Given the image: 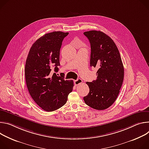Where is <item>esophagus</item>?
Instances as JSON below:
<instances>
[{
    "label": "esophagus",
    "instance_id": "obj_1",
    "mask_svg": "<svg viewBox=\"0 0 149 149\" xmlns=\"http://www.w3.org/2000/svg\"><path fill=\"white\" fill-rule=\"evenodd\" d=\"M82 82H83V81H82V80L81 79H77V80H75L74 81V84L75 85H79L81 84H82Z\"/></svg>",
    "mask_w": 149,
    "mask_h": 149
}]
</instances>
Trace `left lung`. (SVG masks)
Wrapping results in <instances>:
<instances>
[{"mask_svg":"<svg viewBox=\"0 0 149 149\" xmlns=\"http://www.w3.org/2000/svg\"><path fill=\"white\" fill-rule=\"evenodd\" d=\"M84 34L91 44V66L97 69L96 80L86 82L89 92L84 100L90 107L104 110L113 104L120 93L124 74L123 64L116 44L105 33L89 31Z\"/></svg>","mask_w":149,"mask_h":149,"instance_id":"left-lung-1","label":"left lung"}]
</instances>
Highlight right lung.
I'll return each mask as SVG.
<instances>
[{
    "instance_id": "right-lung-1",
    "label": "right lung",
    "mask_w": 149,
    "mask_h": 149,
    "mask_svg": "<svg viewBox=\"0 0 149 149\" xmlns=\"http://www.w3.org/2000/svg\"><path fill=\"white\" fill-rule=\"evenodd\" d=\"M68 34L61 31L45 34L32 44L26 60L25 76L29 93L35 102L47 112L63 107L74 86L73 80H64V74H56L60 65V48ZM53 67L55 73L51 72Z\"/></svg>"
}]
</instances>
